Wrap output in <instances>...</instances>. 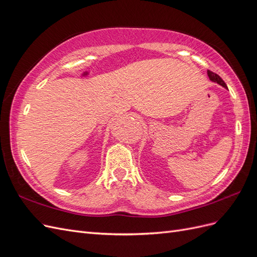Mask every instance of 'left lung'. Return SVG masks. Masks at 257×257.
Instances as JSON below:
<instances>
[{
  "instance_id": "8db88e82",
  "label": "left lung",
  "mask_w": 257,
  "mask_h": 257,
  "mask_svg": "<svg viewBox=\"0 0 257 257\" xmlns=\"http://www.w3.org/2000/svg\"><path fill=\"white\" fill-rule=\"evenodd\" d=\"M207 74H208V77H209V79H210V80L213 81V82L219 83L220 85H222V87H224L225 89H227V85H226V83H225V82L223 81V79L221 78V77H220L219 75L215 74V73H213V72H211V71H207Z\"/></svg>"
}]
</instances>
